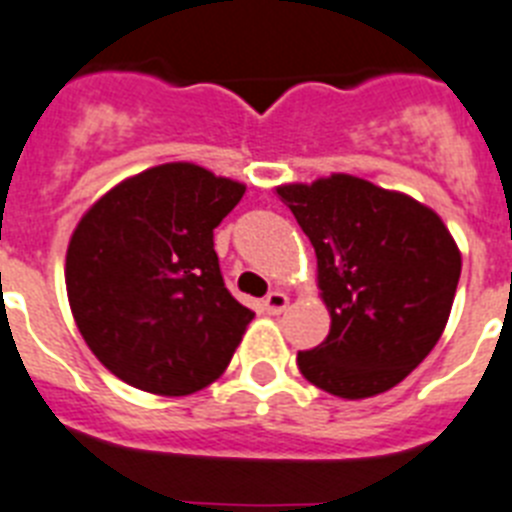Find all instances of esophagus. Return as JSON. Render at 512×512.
<instances>
[{
  "instance_id": "esophagus-1",
  "label": "esophagus",
  "mask_w": 512,
  "mask_h": 512,
  "mask_svg": "<svg viewBox=\"0 0 512 512\" xmlns=\"http://www.w3.org/2000/svg\"><path fill=\"white\" fill-rule=\"evenodd\" d=\"M286 307H289V296L283 294V291H270V294L265 296V309H268V315H281Z\"/></svg>"
}]
</instances>
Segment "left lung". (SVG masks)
<instances>
[{"label": "left lung", "mask_w": 512, "mask_h": 512, "mask_svg": "<svg viewBox=\"0 0 512 512\" xmlns=\"http://www.w3.org/2000/svg\"><path fill=\"white\" fill-rule=\"evenodd\" d=\"M315 247L328 338L299 372L338 398L385 393L427 359L448 325L461 252L435 210L351 174L281 184Z\"/></svg>", "instance_id": "1"}]
</instances>
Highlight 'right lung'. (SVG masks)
<instances>
[{
	"label": "right lung",
	"instance_id": "obj_1",
	"mask_svg": "<svg viewBox=\"0 0 512 512\" xmlns=\"http://www.w3.org/2000/svg\"><path fill=\"white\" fill-rule=\"evenodd\" d=\"M244 190L195 163H161L80 218L64 281L77 330L111 375L190 395L229 367L255 312L226 289L213 229Z\"/></svg>",
	"mask_w": 512,
	"mask_h": 512
}]
</instances>
